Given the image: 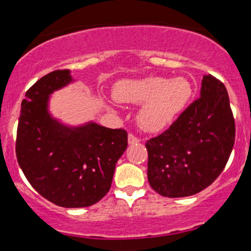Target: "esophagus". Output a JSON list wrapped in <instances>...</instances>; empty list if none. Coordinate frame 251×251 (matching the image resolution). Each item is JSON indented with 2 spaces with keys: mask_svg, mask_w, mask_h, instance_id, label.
<instances>
[{
  "mask_svg": "<svg viewBox=\"0 0 251 251\" xmlns=\"http://www.w3.org/2000/svg\"><path fill=\"white\" fill-rule=\"evenodd\" d=\"M127 140H128V144H129V145H133V144H137V143H139V142H140V139H138V138L135 137V135L132 134V133H129V134H128Z\"/></svg>",
  "mask_w": 251,
  "mask_h": 251,
  "instance_id": "1",
  "label": "esophagus"
}]
</instances>
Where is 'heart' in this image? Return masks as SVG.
I'll return each mask as SVG.
<instances>
[{
	"label": "heart",
	"mask_w": 251,
	"mask_h": 251,
	"mask_svg": "<svg viewBox=\"0 0 251 251\" xmlns=\"http://www.w3.org/2000/svg\"><path fill=\"white\" fill-rule=\"evenodd\" d=\"M191 92V85L184 77L149 76L123 80L114 87L113 97L119 102L143 103L137 114L138 124L145 131L158 132L174 122Z\"/></svg>",
	"instance_id": "heart-1"
}]
</instances>
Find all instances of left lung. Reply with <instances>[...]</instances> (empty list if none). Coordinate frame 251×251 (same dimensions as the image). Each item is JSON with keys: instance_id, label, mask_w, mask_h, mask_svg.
Here are the masks:
<instances>
[{"instance_id": "1", "label": "left lung", "mask_w": 251, "mask_h": 251, "mask_svg": "<svg viewBox=\"0 0 251 251\" xmlns=\"http://www.w3.org/2000/svg\"><path fill=\"white\" fill-rule=\"evenodd\" d=\"M235 143V120L226 86L204 75L201 96L164 133L146 143L148 179L164 197H186L208 188Z\"/></svg>"}]
</instances>
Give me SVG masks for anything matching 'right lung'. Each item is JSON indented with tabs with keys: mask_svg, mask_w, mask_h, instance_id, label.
Segmentation results:
<instances>
[{
	"mask_svg": "<svg viewBox=\"0 0 251 251\" xmlns=\"http://www.w3.org/2000/svg\"><path fill=\"white\" fill-rule=\"evenodd\" d=\"M73 81L70 70L54 71L25 92L16 157L42 197L62 208H85L111 189L116 164L127 149V132L94 122L70 126L51 116L50 94Z\"/></svg>",
	"mask_w": 251,
	"mask_h": 251,
	"instance_id": "obj_1",
	"label": "right lung"
}]
</instances>
